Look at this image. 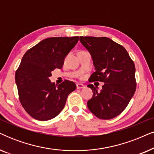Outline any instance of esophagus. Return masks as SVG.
Returning <instances> with one entry per match:
<instances>
[{
  "label": "esophagus",
  "instance_id": "1",
  "mask_svg": "<svg viewBox=\"0 0 154 154\" xmlns=\"http://www.w3.org/2000/svg\"><path fill=\"white\" fill-rule=\"evenodd\" d=\"M76 88H77V89H82V88H84L85 85L83 84H81V83H77Z\"/></svg>",
  "mask_w": 154,
  "mask_h": 154
}]
</instances>
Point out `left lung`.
I'll return each instance as SVG.
<instances>
[{
  "instance_id": "obj_1",
  "label": "left lung",
  "mask_w": 154,
  "mask_h": 154,
  "mask_svg": "<svg viewBox=\"0 0 154 154\" xmlns=\"http://www.w3.org/2000/svg\"><path fill=\"white\" fill-rule=\"evenodd\" d=\"M80 42L91 54L95 72L90 82H103V88L90 84L93 95L87 103L97 118L110 119L123 112L136 91L135 66L122 46L109 38L80 37Z\"/></svg>"
}]
</instances>
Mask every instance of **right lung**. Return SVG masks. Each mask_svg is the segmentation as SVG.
Returning <instances> with one entry per match:
<instances>
[{
	"mask_svg": "<svg viewBox=\"0 0 154 154\" xmlns=\"http://www.w3.org/2000/svg\"><path fill=\"white\" fill-rule=\"evenodd\" d=\"M79 37H49L26 51L15 73V82L22 106L34 119L54 118L65 106L68 95L75 91L73 82L65 80L59 85L49 77L61 69L64 59Z\"/></svg>",
	"mask_w": 154,
	"mask_h": 154,
	"instance_id": "right-lung-1",
	"label": "right lung"
}]
</instances>
